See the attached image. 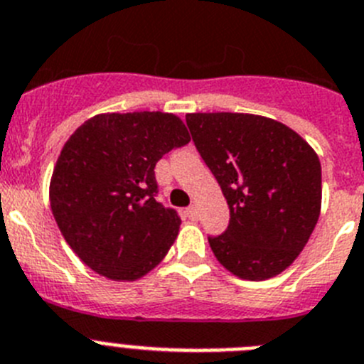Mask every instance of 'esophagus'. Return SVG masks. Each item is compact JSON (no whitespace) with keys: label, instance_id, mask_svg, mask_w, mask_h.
<instances>
[{"label":"esophagus","instance_id":"1","mask_svg":"<svg viewBox=\"0 0 364 364\" xmlns=\"http://www.w3.org/2000/svg\"><path fill=\"white\" fill-rule=\"evenodd\" d=\"M185 215L188 219H196L198 218V208H196V206H188V208L185 210Z\"/></svg>","mask_w":364,"mask_h":364}]
</instances>
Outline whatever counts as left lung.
I'll return each mask as SVG.
<instances>
[{"label":"left lung","mask_w":364,"mask_h":364,"mask_svg":"<svg viewBox=\"0 0 364 364\" xmlns=\"http://www.w3.org/2000/svg\"><path fill=\"white\" fill-rule=\"evenodd\" d=\"M194 145L230 208L228 228L208 237L234 276L264 281L296 261L321 212V163L303 137L255 114H186Z\"/></svg>","instance_id":"1"}]
</instances>
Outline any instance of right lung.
<instances>
[{"instance_id": "obj_1", "label": "right lung", "mask_w": 364, "mask_h": 364, "mask_svg": "<svg viewBox=\"0 0 364 364\" xmlns=\"http://www.w3.org/2000/svg\"><path fill=\"white\" fill-rule=\"evenodd\" d=\"M174 114H97L68 137L50 179V208L68 247L100 276L136 281L158 267L179 232L156 201V163L186 145Z\"/></svg>"}]
</instances>
